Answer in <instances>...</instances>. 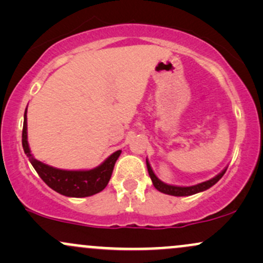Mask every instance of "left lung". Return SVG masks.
<instances>
[{"instance_id":"1","label":"left lung","mask_w":263,"mask_h":263,"mask_svg":"<svg viewBox=\"0 0 263 263\" xmlns=\"http://www.w3.org/2000/svg\"><path fill=\"white\" fill-rule=\"evenodd\" d=\"M146 163H147V170H148V174H149L151 179H152V183H153V185H155V188L157 190H159L161 193H164V194H168V195H174V197H188V195L197 194V193H199V192H204V190L209 189L210 186H213L215 183H218L226 172V170H224L216 177L211 178L210 180H206V182L199 183V184H197V185L176 186V185H168V184L163 183L162 180H159L158 178L156 177V174L153 173V171H152V168H151L148 161H146Z\"/></svg>"}]
</instances>
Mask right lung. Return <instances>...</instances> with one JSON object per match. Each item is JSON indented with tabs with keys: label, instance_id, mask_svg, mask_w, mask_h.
Here are the masks:
<instances>
[{
	"label": "right lung",
	"instance_id": "obj_1",
	"mask_svg": "<svg viewBox=\"0 0 263 263\" xmlns=\"http://www.w3.org/2000/svg\"><path fill=\"white\" fill-rule=\"evenodd\" d=\"M22 146L32 163L33 168L49 188L59 194L71 198H84L100 193L105 189L112 174L115 163L121 155V151L112 153L102 164L90 171H64L44 164L32 156L27 141V110L22 131Z\"/></svg>",
	"mask_w": 263,
	"mask_h": 263
}]
</instances>
